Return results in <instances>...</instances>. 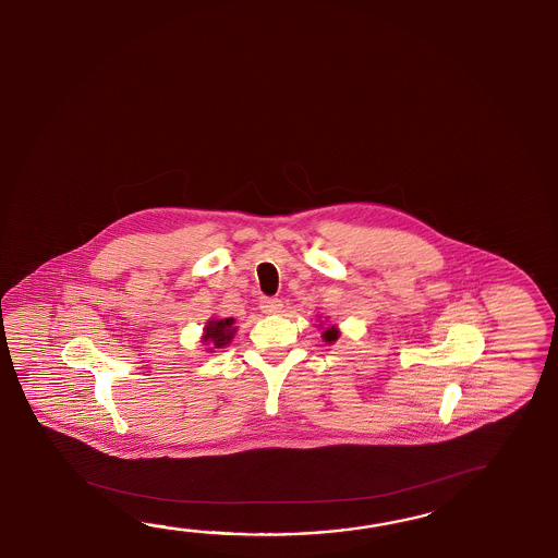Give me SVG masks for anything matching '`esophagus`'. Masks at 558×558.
<instances>
[{"instance_id": "esophagus-1", "label": "esophagus", "mask_w": 558, "mask_h": 558, "mask_svg": "<svg viewBox=\"0 0 558 558\" xmlns=\"http://www.w3.org/2000/svg\"><path fill=\"white\" fill-rule=\"evenodd\" d=\"M259 305H262V311L265 315H275V313H281L283 301L275 299V296H262Z\"/></svg>"}]
</instances>
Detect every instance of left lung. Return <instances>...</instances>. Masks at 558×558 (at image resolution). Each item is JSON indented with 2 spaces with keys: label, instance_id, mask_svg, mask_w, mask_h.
<instances>
[{
  "label": "left lung",
  "instance_id": "left-lung-1",
  "mask_svg": "<svg viewBox=\"0 0 558 558\" xmlns=\"http://www.w3.org/2000/svg\"><path fill=\"white\" fill-rule=\"evenodd\" d=\"M339 328L337 327H328L323 330V339L327 340V342H335V340L339 339Z\"/></svg>",
  "mask_w": 558,
  "mask_h": 558
}]
</instances>
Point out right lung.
<instances>
[{"instance_id": "add662e5", "label": "right lung", "mask_w": 558, "mask_h": 558, "mask_svg": "<svg viewBox=\"0 0 558 558\" xmlns=\"http://www.w3.org/2000/svg\"><path fill=\"white\" fill-rule=\"evenodd\" d=\"M235 318H211L204 327V337L202 342L208 344L209 352L216 349H223L230 344L233 335H235Z\"/></svg>"}]
</instances>
